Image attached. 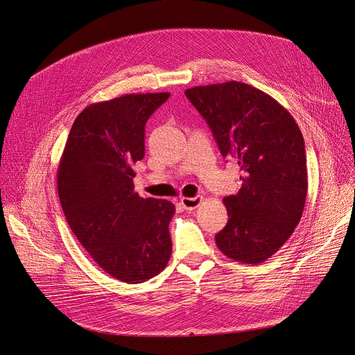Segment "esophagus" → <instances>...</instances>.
I'll use <instances>...</instances> for the list:
<instances>
[{"label":"esophagus","mask_w":355,"mask_h":355,"mask_svg":"<svg viewBox=\"0 0 355 355\" xmlns=\"http://www.w3.org/2000/svg\"><path fill=\"white\" fill-rule=\"evenodd\" d=\"M203 202L202 196H196V198H183L180 199V205L183 206L184 210H194L200 206V203Z\"/></svg>","instance_id":"1"}]
</instances>
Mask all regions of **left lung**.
Returning a JSON list of instances; mask_svg holds the SVG:
<instances>
[{"instance_id":"8db88e82","label":"left lung","mask_w":355,"mask_h":355,"mask_svg":"<svg viewBox=\"0 0 355 355\" xmlns=\"http://www.w3.org/2000/svg\"><path fill=\"white\" fill-rule=\"evenodd\" d=\"M184 94L206 120L223 157L243 171L239 193L223 199L228 221L216 244L234 261L261 263L288 241L303 213V135L285 107L250 85L232 80Z\"/></svg>"}]
</instances>
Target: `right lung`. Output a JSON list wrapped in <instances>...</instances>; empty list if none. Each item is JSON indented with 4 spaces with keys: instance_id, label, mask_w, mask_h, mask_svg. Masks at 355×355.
Here are the masks:
<instances>
[{
    "instance_id": "obj_1",
    "label": "right lung",
    "mask_w": 355,
    "mask_h": 355,
    "mask_svg": "<svg viewBox=\"0 0 355 355\" xmlns=\"http://www.w3.org/2000/svg\"><path fill=\"white\" fill-rule=\"evenodd\" d=\"M171 93L125 94L86 107L74 120L59 168L67 224L112 278L142 284L172 254L173 203L134 191V164L145 155V124Z\"/></svg>"
}]
</instances>
